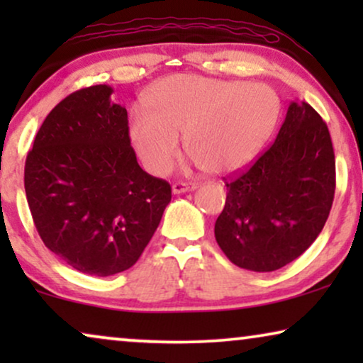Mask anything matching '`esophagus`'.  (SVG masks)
<instances>
[{"mask_svg": "<svg viewBox=\"0 0 363 363\" xmlns=\"http://www.w3.org/2000/svg\"><path fill=\"white\" fill-rule=\"evenodd\" d=\"M195 188H196V185H193V183H173L172 191H173V195H180V193L191 191V190H195Z\"/></svg>", "mask_w": 363, "mask_h": 363, "instance_id": "1", "label": "esophagus"}]
</instances>
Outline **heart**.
Listing matches in <instances>:
<instances>
[{"label":"heart","mask_w":363,"mask_h":363,"mask_svg":"<svg viewBox=\"0 0 363 363\" xmlns=\"http://www.w3.org/2000/svg\"><path fill=\"white\" fill-rule=\"evenodd\" d=\"M148 111L133 108L128 137L142 165L165 175L185 150L215 177L241 172L257 157L274 130L281 101L261 82L223 81L175 74L157 81L143 96Z\"/></svg>","instance_id":"1"}]
</instances>
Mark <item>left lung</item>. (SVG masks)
<instances>
[{
  "instance_id": "1",
  "label": "left lung",
  "mask_w": 363,
  "mask_h": 363,
  "mask_svg": "<svg viewBox=\"0 0 363 363\" xmlns=\"http://www.w3.org/2000/svg\"><path fill=\"white\" fill-rule=\"evenodd\" d=\"M226 188L215 238L228 259L256 272L297 259L319 236L334 201L325 122L307 102H291L274 143Z\"/></svg>"
}]
</instances>
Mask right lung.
<instances>
[{"label": "right lung", "instance_id": "1", "mask_svg": "<svg viewBox=\"0 0 363 363\" xmlns=\"http://www.w3.org/2000/svg\"><path fill=\"white\" fill-rule=\"evenodd\" d=\"M106 84L71 94L49 112L24 167V190L48 250L79 272L107 277L135 264L172 200L143 172L127 111Z\"/></svg>", "mask_w": 363, "mask_h": 363}]
</instances>
